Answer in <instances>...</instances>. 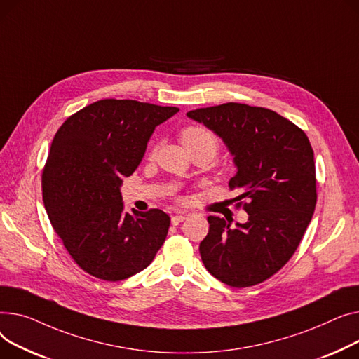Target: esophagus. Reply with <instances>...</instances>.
<instances>
[{
	"label": "esophagus",
	"mask_w": 359,
	"mask_h": 359,
	"mask_svg": "<svg viewBox=\"0 0 359 359\" xmlns=\"http://www.w3.org/2000/svg\"><path fill=\"white\" fill-rule=\"evenodd\" d=\"M185 219H187V215H177V216H172V217H171V223H172L174 226H177V224L182 223Z\"/></svg>",
	"instance_id": "esophagus-1"
}]
</instances>
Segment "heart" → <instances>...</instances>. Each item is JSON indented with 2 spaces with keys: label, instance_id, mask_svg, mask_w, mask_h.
I'll use <instances>...</instances> for the list:
<instances>
[{
  "label": "heart",
  "instance_id": "obj_1",
  "mask_svg": "<svg viewBox=\"0 0 359 359\" xmlns=\"http://www.w3.org/2000/svg\"><path fill=\"white\" fill-rule=\"evenodd\" d=\"M181 140L187 149L189 147H204V149L213 156L217 151V140L215 135L198 126H189L181 132Z\"/></svg>",
  "mask_w": 359,
  "mask_h": 359
}]
</instances>
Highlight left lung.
I'll use <instances>...</instances> for the list:
<instances>
[{
  "label": "left lung",
  "mask_w": 359,
  "mask_h": 359,
  "mask_svg": "<svg viewBox=\"0 0 359 359\" xmlns=\"http://www.w3.org/2000/svg\"><path fill=\"white\" fill-rule=\"evenodd\" d=\"M216 133L233 156L238 200H248L245 223L208 216L200 243L205 269L219 281L243 288L280 271L296 252L314 213V154L306 133L278 113L227 102L188 111Z\"/></svg>",
  "instance_id": "obj_1"
}]
</instances>
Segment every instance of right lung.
<instances>
[{
    "mask_svg": "<svg viewBox=\"0 0 359 359\" xmlns=\"http://www.w3.org/2000/svg\"><path fill=\"white\" fill-rule=\"evenodd\" d=\"M177 107L100 100L56 132L41 175L49 220L72 259L90 276L121 281L149 265L163 245L170 216L124 212L123 178L142 162L156 126Z\"/></svg>",
    "mask_w": 359,
    "mask_h": 359,
    "instance_id": "1",
    "label": "right lung"
}]
</instances>
